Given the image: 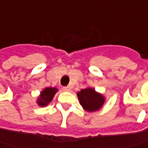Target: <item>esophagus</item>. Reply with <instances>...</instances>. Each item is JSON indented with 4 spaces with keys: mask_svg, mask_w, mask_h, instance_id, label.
<instances>
[{
    "mask_svg": "<svg viewBox=\"0 0 148 148\" xmlns=\"http://www.w3.org/2000/svg\"><path fill=\"white\" fill-rule=\"evenodd\" d=\"M62 88H63V90H64V91H69V90H70V88H69V87H68V86L63 87Z\"/></svg>",
    "mask_w": 148,
    "mask_h": 148,
    "instance_id": "obj_1",
    "label": "esophagus"
}]
</instances>
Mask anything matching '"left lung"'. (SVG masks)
Segmentation results:
<instances>
[{
    "label": "left lung",
    "instance_id": "obj_1",
    "mask_svg": "<svg viewBox=\"0 0 148 148\" xmlns=\"http://www.w3.org/2000/svg\"><path fill=\"white\" fill-rule=\"evenodd\" d=\"M77 95L81 105L88 112L99 110L104 103V99L102 94L96 93L95 90L91 88L81 89L80 92L77 93Z\"/></svg>",
    "mask_w": 148,
    "mask_h": 148
}]
</instances>
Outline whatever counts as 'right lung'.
Segmentation results:
<instances>
[{
  "label": "right lung",
  "mask_w": 148,
  "mask_h": 148,
  "mask_svg": "<svg viewBox=\"0 0 148 148\" xmlns=\"http://www.w3.org/2000/svg\"><path fill=\"white\" fill-rule=\"evenodd\" d=\"M56 92H57V88H45L41 92L40 97L39 98V99L37 101L38 104L41 107L47 105L49 103H50V101L52 100Z\"/></svg>",
  "instance_id": "1"
}]
</instances>
